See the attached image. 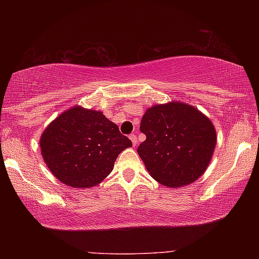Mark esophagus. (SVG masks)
I'll return each mask as SVG.
<instances>
[{
  "label": "esophagus",
  "instance_id": "34e87169",
  "mask_svg": "<svg viewBox=\"0 0 259 259\" xmlns=\"http://www.w3.org/2000/svg\"><path fill=\"white\" fill-rule=\"evenodd\" d=\"M130 139H131V141H132L133 146H136V145L138 144V139H137L136 134H130Z\"/></svg>",
  "mask_w": 259,
  "mask_h": 259
}]
</instances>
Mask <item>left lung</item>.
<instances>
[{
    "mask_svg": "<svg viewBox=\"0 0 259 259\" xmlns=\"http://www.w3.org/2000/svg\"><path fill=\"white\" fill-rule=\"evenodd\" d=\"M140 131L146 140L138 146V153L150 175L168 187L196 182L208 166L217 141L211 120L183 102L148 108Z\"/></svg>",
    "mask_w": 259,
    "mask_h": 259,
    "instance_id": "left-lung-1",
    "label": "left lung"
}]
</instances>
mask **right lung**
Wrapping results in <instances>:
<instances>
[{"mask_svg": "<svg viewBox=\"0 0 259 259\" xmlns=\"http://www.w3.org/2000/svg\"><path fill=\"white\" fill-rule=\"evenodd\" d=\"M41 153L53 175L72 187H92L112 172L132 141L101 112L79 106L59 115L42 133Z\"/></svg>", "mask_w": 259, "mask_h": 259, "instance_id": "1", "label": "right lung"}]
</instances>
